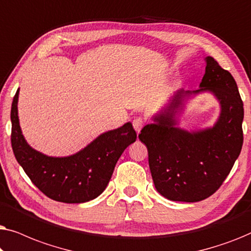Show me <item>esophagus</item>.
I'll list each match as a JSON object with an SVG mask.
<instances>
[{"label": "esophagus", "instance_id": "obj_1", "mask_svg": "<svg viewBox=\"0 0 251 251\" xmlns=\"http://www.w3.org/2000/svg\"><path fill=\"white\" fill-rule=\"evenodd\" d=\"M144 125H145V121H144V119L143 118H136V119H133V121H132V126H133V128H135V130H136V132L137 133H139L140 132V130L143 129V126H144Z\"/></svg>", "mask_w": 251, "mask_h": 251}]
</instances>
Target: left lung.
<instances>
[{
    "label": "left lung",
    "mask_w": 251,
    "mask_h": 251,
    "mask_svg": "<svg viewBox=\"0 0 251 251\" xmlns=\"http://www.w3.org/2000/svg\"><path fill=\"white\" fill-rule=\"evenodd\" d=\"M200 89L177 91L169 105L139 133L149 152V164L156 191L168 200L198 202L222 186L243 144V102L228 71L212 57L205 58ZM210 91L221 105L212 128L186 132L176 127L174 116L191 94Z\"/></svg>",
    "instance_id": "8db88e82"
}]
</instances>
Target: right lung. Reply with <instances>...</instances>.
<instances>
[{"label":"right lung","mask_w":251,"mask_h":251,"mask_svg":"<svg viewBox=\"0 0 251 251\" xmlns=\"http://www.w3.org/2000/svg\"><path fill=\"white\" fill-rule=\"evenodd\" d=\"M18 96L17 90L11 106V145L32 183L48 198L65 203H82L100 195L123 151L136 142L131 123L102 133L71 156H48L32 149L24 138L17 107Z\"/></svg>","instance_id":"add662e5"}]
</instances>
